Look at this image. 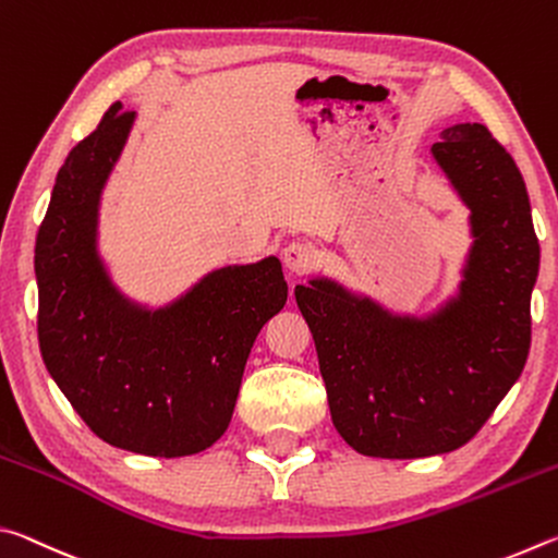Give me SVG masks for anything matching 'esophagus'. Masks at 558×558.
<instances>
[{"instance_id": "esophagus-1", "label": "esophagus", "mask_w": 558, "mask_h": 558, "mask_svg": "<svg viewBox=\"0 0 558 558\" xmlns=\"http://www.w3.org/2000/svg\"><path fill=\"white\" fill-rule=\"evenodd\" d=\"M282 263H286V268L290 272H295V276H302V272L313 270L315 263H317V251L313 245L302 243V241H292L288 243L286 248H282Z\"/></svg>"}]
</instances>
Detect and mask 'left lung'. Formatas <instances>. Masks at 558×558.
<instances>
[{
  "instance_id": "8db88e82",
  "label": "left lung",
  "mask_w": 558,
  "mask_h": 558,
  "mask_svg": "<svg viewBox=\"0 0 558 558\" xmlns=\"http://www.w3.org/2000/svg\"><path fill=\"white\" fill-rule=\"evenodd\" d=\"M470 209L472 245L458 295L426 317L313 278L295 288L313 332L339 436L362 456L409 460L475 436L522 374L539 241L514 159L480 122L430 147Z\"/></svg>"
}]
</instances>
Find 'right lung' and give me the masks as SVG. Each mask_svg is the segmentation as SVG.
Here are the masks:
<instances>
[{
    "mask_svg": "<svg viewBox=\"0 0 558 558\" xmlns=\"http://www.w3.org/2000/svg\"><path fill=\"white\" fill-rule=\"evenodd\" d=\"M135 122L120 102L71 149L36 235L39 347L75 413L110 446L155 458L211 448L229 428L260 327L288 300L280 260L206 272L149 310L98 253L100 196Z\"/></svg>",
    "mask_w": 558,
    "mask_h": 558,
    "instance_id": "add662e5",
    "label": "right lung"
}]
</instances>
